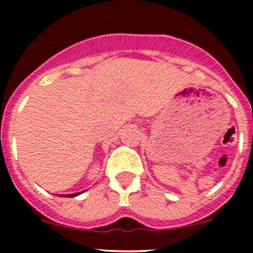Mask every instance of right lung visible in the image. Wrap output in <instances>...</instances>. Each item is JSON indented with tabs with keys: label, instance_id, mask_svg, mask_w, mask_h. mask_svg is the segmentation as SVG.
Returning a JSON list of instances; mask_svg holds the SVG:
<instances>
[{
	"label": "right lung",
	"instance_id": "obj_1",
	"mask_svg": "<svg viewBox=\"0 0 253 253\" xmlns=\"http://www.w3.org/2000/svg\"><path fill=\"white\" fill-rule=\"evenodd\" d=\"M81 193V192H79ZM79 193H72V195H67V197H76V196H78Z\"/></svg>",
	"mask_w": 253,
	"mask_h": 253
}]
</instances>
